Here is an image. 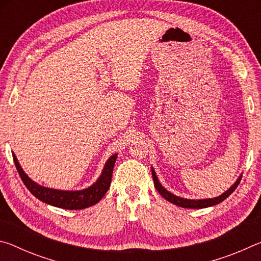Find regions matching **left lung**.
Returning <instances> with one entry per match:
<instances>
[{"mask_svg": "<svg viewBox=\"0 0 261 261\" xmlns=\"http://www.w3.org/2000/svg\"><path fill=\"white\" fill-rule=\"evenodd\" d=\"M152 176H153V180H154V187L159 191V193L161 194V196L165 198L166 200H168L171 204H175L179 207H184V208H206V207H210V206H214L216 204H220L221 201H223L224 199H227V198L230 196V194L235 191L236 188L238 187V184L241 182V178H238L235 184L232 185V187L227 190L226 192L223 194H221V196L216 197V198H211V199H201V200H192V199H184V198H180L177 196H174L173 193H170L169 191H167V190L162 187L159 182V179L155 175V171L152 169Z\"/></svg>", "mask_w": 261, "mask_h": 261, "instance_id": "1", "label": "left lung"}]
</instances>
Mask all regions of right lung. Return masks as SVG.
I'll list each match as a JSON object with an SVG mask.
<instances>
[{
  "label": "right lung",
  "instance_id": "obj_1",
  "mask_svg": "<svg viewBox=\"0 0 261 261\" xmlns=\"http://www.w3.org/2000/svg\"><path fill=\"white\" fill-rule=\"evenodd\" d=\"M12 156H14V162L17 168V171H18L25 187L28 188L29 191L32 193L34 197H37L39 200L64 210H83L86 208V207L93 206L96 202H99L101 200V198H102L106 192L108 191L110 182H112L113 169L115 161H116L117 154H114L113 156L109 158V160L106 163L102 174H101L99 179L96 180L92 187L85 190H81V191H61V190L48 189L34 183L33 180L24 173L23 169H21L15 154H12Z\"/></svg>",
  "mask_w": 261,
  "mask_h": 261
}]
</instances>
